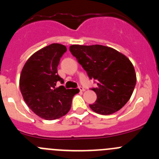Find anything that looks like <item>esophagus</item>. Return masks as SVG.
<instances>
[{
  "mask_svg": "<svg viewBox=\"0 0 159 159\" xmlns=\"http://www.w3.org/2000/svg\"><path fill=\"white\" fill-rule=\"evenodd\" d=\"M79 89H80V92H84V91H85V89H84L83 87H79Z\"/></svg>",
  "mask_w": 159,
  "mask_h": 159,
  "instance_id": "obj_1",
  "label": "esophagus"
}]
</instances>
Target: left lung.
I'll return each mask as SVG.
<instances>
[{
    "label": "left lung",
    "instance_id": "obj_1",
    "mask_svg": "<svg viewBox=\"0 0 159 159\" xmlns=\"http://www.w3.org/2000/svg\"><path fill=\"white\" fill-rule=\"evenodd\" d=\"M73 57L81 64L88 77L97 81L91 89L97 95L89 104L93 111L111 115L120 110L131 96L136 84L134 66L124 55L111 48L95 45H71Z\"/></svg>",
    "mask_w": 159,
    "mask_h": 159
}]
</instances>
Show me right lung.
Wrapping results in <instances>:
<instances>
[{"instance_id":"right-lung-1","label":"right lung","mask_w":159,"mask_h":159,"mask_svg":"<svg viewBox=\"0 0 159 159\" xmlns=\"http://www.w3.org/2000/svg\"><path fill=\"white\" fill-rule=\"evenodd\" d=\"M67 48L52 43L35 52L27 60L20 77L24 100L32 111L47 120L60 119L69 111L75 89H66L57 82L64 80L57 73L60 58Z\"/></svg>"}]
</instances>
